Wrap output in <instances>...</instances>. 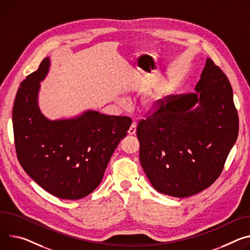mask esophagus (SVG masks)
<instances>
[{"mask_svg": "<svg viewBox=\"0 0 250 250\" xmlns=\"http://www.w3.org/2000/svg\"><path fill=\"white\" fill-rule=\"evenodd\" d=\"M135 131H137V125H135V123H132L131 125L129 126L127 132H128L129 135H132V134L135 133Z\"/></svg>", "mask_w": 250, "mask_h": 250, "instance_id": "obj_1", "label": "esophagus"}]
</instances>
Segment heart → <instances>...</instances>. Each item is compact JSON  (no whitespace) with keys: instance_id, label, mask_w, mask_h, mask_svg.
Returning <instances> with one entry per match:
<instances>
[{"instance_id":"b5f03b06","label":"heart","mask_w":250,"mask_h":250,"mask_svg":"<svg viewBox=\"0 0 250 250\" xmlns=\"http://www.w3.org/2000/svg\"><path fill=\"white\" fill-rule=\"evenodd\" d=\"M162 97H163V94H162V93H157V94H155L154 96H152V97L148 100V106H149L150 108H153V107L157 106L158 101H160V100L162 99Z\"/></svg>"}]
</instances>
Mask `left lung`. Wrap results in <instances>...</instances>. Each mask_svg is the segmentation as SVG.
<instances>
[{"label": "left lung", "mask_w": 250, "mask_h": 250, "mask_svg": "<svg viewBox=\"0 0 250 250\" xmlns=\"http://www.w3.org/2000/svg\"><path fill=\"white\" fill-rule=\"evenodd\" d=\"M195 92L166 97L137 127L141 165L151 186L174 197L191 196L210 187L237 140L232 87L210 59Z\"/></svg>", "instance_id": "8db88e82"}]
</instances>
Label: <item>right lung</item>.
I'll use <instances>...</instances> for the list:
<instances>
[{"label":"right lung","mask_w":250,"mask_h":250,"mask_svg":"<svg viewBox=\"0 0 250 250\" xmlns=\"http://www.w3.org/2000/svg\"><path fill=\"white\" fill-rule=\"evenodd\" d=\"M49 69L50 58H46L17 92L13 107L17 156L42 188L62 199H80L101 184L131 120L96 110L73 119H47L39 108L38 96Z\"/></svg>","instance_id":"obj_1"}]
</instances>
